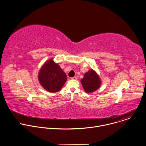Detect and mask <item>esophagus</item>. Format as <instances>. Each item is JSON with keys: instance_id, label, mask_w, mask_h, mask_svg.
Wrapping results in <instances>:
<instances>
[{"instance_id": "obj_1", "label": "esophagus", "mask_w": 146, "mask_h": 146, "mask_svg": "<svg viewBox=\"0 0 146 146\" xmlns=\"http://www.w3.org/2000/svg\"><path fill=\"white\" fill-rule=\"evenodd\" d=\"M77 77H76V76H75V77H72V80H77Z\"/></svg>"}]
</instances>
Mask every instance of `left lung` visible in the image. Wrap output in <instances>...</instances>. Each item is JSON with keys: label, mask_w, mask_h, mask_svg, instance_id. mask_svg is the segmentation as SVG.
<instances>
[{"label": "left lung", "mask_w": 146, "mask_h": 146, "mask_svg": "<svg viewBox=\"0 0 146 146\" xmlns=\"http://www.w3.org/2000/svg\"><path fill=\"white\" fill-rule=\"evenodd\" d=\"M83 88L86 93H92L96 91L101 85V81L97 74L93 70H90L84 74L81 80Z\"/></svg>", "instance_id": "obj_1"}]
</instances>
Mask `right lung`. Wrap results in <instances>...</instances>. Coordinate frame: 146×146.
<instances>
[{"label": "right lung", "mask_w": 146, "mask_h": 146, "mask_svg": "<svg viewBox=\"0 0 146 146\" xmlns=\"http://www.w3.org/2000/svg\"><path fill=\"white\" fill-rule=\"evenodd\" d=\"M66 80V74L53 60L45 62L38 73L40 84L45 90L51 93L61 90Z\"/></svg>", "instance_id": "obj_1"}]
</instances>
